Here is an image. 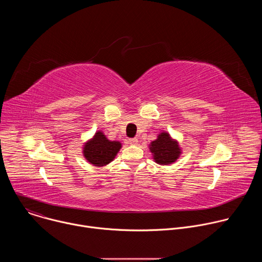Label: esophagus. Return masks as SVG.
Returning <instances> with one entry per match:
<instances>
[{
    "instance_id": "1",
    "label": "esophagus",
    "mask_w": 262,
    "mask_h": 262,
    "mask_svg": "<svg viewBox=\"0 0 262 262\" xmlns=\"http://www.w3.org/2000/svg\"><path fill=\"white\" fill-rule=\"evenodd\" d=\"M128 144H129V145H137V144H138V139H137V138L128 139Z\"/></svg>"
}]
</instances>
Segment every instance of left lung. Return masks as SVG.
<instances>
[{
	"label": "left lung",
	"mask_w": 262,
	"mask_h": 262,
	"mask_svg": "<svg viewBox=\"0 0 262 262\" xmlns=\"http://www.w3.org/2000/svg\"><path fill=\"white\" fill-rule=\"evenodd\" d=\"M149 150L154 161L162 166L175 163L182 152L178 141L173 139L168 132H161L158 138L149 144Z\"/></svg>",
	"instance_id": "1"
}]
</instances>
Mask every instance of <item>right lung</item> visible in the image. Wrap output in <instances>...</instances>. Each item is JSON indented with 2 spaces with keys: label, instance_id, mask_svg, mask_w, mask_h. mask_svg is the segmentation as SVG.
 I'll return each mask as SVG.
<instances>
[{
  "label": "right lung",
  "instance_id": "add662e5",
  "mask_svg": "<svg viewBox=\"0 0 262 262\" xmlns=\"http://www.w3.org/2000/svg\"><path fill=\"white\" fill-rule=\"evenodd\" d=\"M122 147L119 141L108 140L102 130H97L94 136L83 145L85 160L95 166L103 167L113 162Z\"/></svg>",
  "mask_w": 262,
  "mask_h": 262
}]
</instances>
